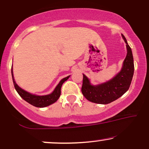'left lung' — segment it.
Wrapping results in <instances>:
<instances>
[{
    "label": "left lung",
    "instance_id": "1",
    "mask_svg": "<svg viewBox=\"0 0 149 149\" xmlns=\"http://www.w3.org/2000/svg\"><path fill=\"white\" fill-rule=\"evenodd\" d=\"M127 47V56L121 72L113 79L98 85L90 84L89 79L83 74L81 91L85 98L91 102L107 104L122 96L130 88L134 75V64L132 49L126 38L122 34Z\"/></svg>",
    "mask_w": 149,
    "mask_h": 149
}]
</instances>
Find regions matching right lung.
I'll return each mask as SVG.
<instances>
[{
    "instance_id": "add662e5",
    "label": "right lung",
    "mask_w": 149,
    "mask_h": 149,
    "mask_svg": "<svg viewBox=\"0 0 149 149\" xmlns=\"http://www.w3.org/2000/svg\"><path fill=\"white\" fill-rule=\"evenodd\" d=\"M11 74L12 78H13L14 87H15V89H16V91H17L18 94H19L24 100L30 104H32V106H34V107L38 108H43L47 107V106L56 102L60 96L61 87H62V84L69 78V77H70V76H68L65 77L64 79H62V80L60 81V82L59 83V84L57 85V87L55 88L54 91H53L51 94L46 95H36L27 92V91H26L25 90H24V89L20 88V87L16 84L15 81L14 80L13 78V69H12V67Z\"/></svg>"
}]
</instances>
